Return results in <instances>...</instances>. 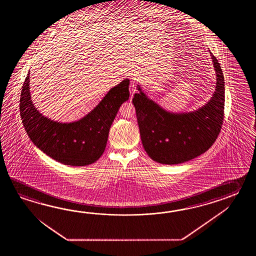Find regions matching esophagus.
Here are the masks:
<instances>
[{
    "label": "esophagus",
    "mask_w": 256,
    "mask_h": 256,
    "mask_svg": "<svg viewBox=\"0 0 256 256\" xmlns=\"http://www.w3.org/2000/svg\"><path fill=\"white\" fill-rule=\"evenodd\" d=\"M136 92V85H134V82H130V98H132V96L134 95V93Z\"/></svg>",
    "instance_id": "34e87169"
}]
</instances>
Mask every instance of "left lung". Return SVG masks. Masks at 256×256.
<instances>
[{"mask_svg":"<svg viewBox=\"0 0 256 256\" xmlns=\"http://www.w3.org/2000/svg\"><path fill=\"white\" fill-rule=\"evenodd\" d=\"M216 73L212 97L200 108L190 112H171L148 98L137 85L132 104L147 154L164 164L190 161L206 152L216 141L224 117L225 87L222 70L210 53Z\"/></svg>","mask_w":256,"mask_h":256,"instance_id":"obj_1","label":"left lung"}]
</instances>
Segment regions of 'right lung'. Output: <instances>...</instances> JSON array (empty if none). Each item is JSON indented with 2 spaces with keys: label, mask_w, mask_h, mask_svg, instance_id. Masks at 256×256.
Segmentation results:
<instances>
[{
  "label": "right lung",
  "mask_w": 256,
  "mask_h": 256,
  "mask_svg": "<svg viewBox=\"0 0 256 256\" xmlns=\"http://www.w3.org/2000/svg\"><path fill=\"white\" fill-rule=\"evenodd\" d=\"M29 74L22 85L20 114L34 144L46 156L68 166H82L96 162L104 154L110 128L120 105L129 100L130 80L126 78L112 88L82 119L60 122L49 119L36 108L31 98Z\"/></svg>",
  "instance_id": "right-lung-1"
}]
</instances>
